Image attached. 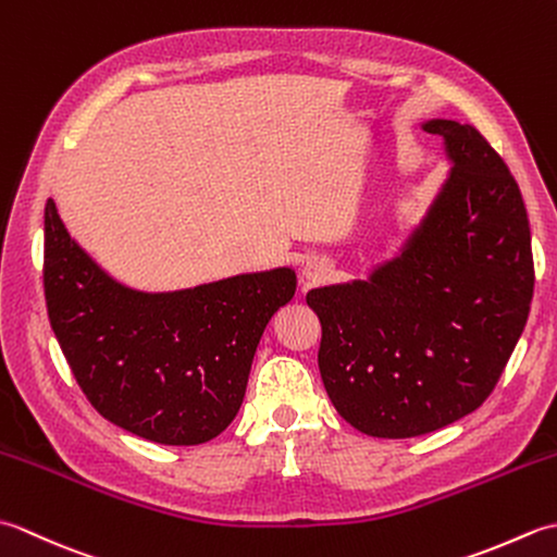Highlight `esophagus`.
Segmentation results:
<instances>
[{
    "instance_id": "obj_1",
    "label": "esophagus",
    "mask_w": 557,
    "mask_h": 557,
    "mask_svg": "<svg viewBox=\"0 0 557 557\" xmlns=\"http://www.w3.org/2000/svg\"><path fill=\"white\" fill-rule=\"evenodd\" d=\"M330 275H333V263H330L327 258L306 260V265H304V280L306 282L318 285V282H325Z\"/></svg>"
}]
</instances>
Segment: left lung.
<instances>
[{
  "label": "left lung",
  "instance_id": "left-lung-1",
  "mask_svg": "<svg viewBox=\"0 0 557 557\" xmlns=\"http://www.w3.org/2000/svg\"><path fill=\"white\" fill-rule=\"evenodd\" d=\"M423 132L443 138L453 170L399 256L306 294L327 397L373 437L423 435L479 409L534 297L529 218L505 160L471 124Z\"/></svg>",
  "mask_w": 557,
  "mask_h": 557
}]
</instances>
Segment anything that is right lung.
Segmentation results:
<instances>
[{
  "label": "right lung",
  "mask_w": 557,
  "mask_h": 557,
  "mask_svg": "<svg viewBox=\"0 0 557 557\" xmlns=\"http://www.w3.org/2000/svg\"><path fill=\"white\" fill-rule=\"evenodd\" d=\"M47 315L76 383L104 419L160 445H200L239 411L270 318L292 301V268L180 292L110 277L45 206Z\"/></svg>",
  "instance_id": "right-lung-1"
}]
</instances>
